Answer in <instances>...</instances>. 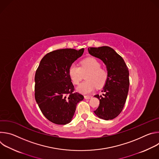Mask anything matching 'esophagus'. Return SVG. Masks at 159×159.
<instances>
[{
    "mask_svg": "<svg viewBox=\"0 0 159 159\" xmlns=\"http://www.w3.org/2000/svg\"><path fill=\"white\" fill-rule=\"evenodd\" d=\"M92 98H93V96H84V98L85 99H91Z\"/></svg>",
    "mask_w": 159,
    "mask_h": 159,
    "instance_id": "1",
    "label": "esophagus"
}]
</instances>
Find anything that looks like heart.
<instances>
[{"instance_id":"obj_1","label":"heart","mask_w":159,"mask_h":159,"mask_svg":"<svg viewBox=\"0 0 159 159\" xmlns=\"http://www.w3.org/2000/svg\"><path fill=\"white\" fill-rule=\"evenodd\" d=\"M88 73L87 81L81 83L77 90L83 94H89L96 87H101L104 85L107 79V72L101 68L100 62L94 58H87L80 62V66L72 64L69 69V75L74 84H79L83 77V74Z\"/></svg>"}]
</instances>
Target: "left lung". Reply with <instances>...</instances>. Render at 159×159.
I'll return each mask as SVG.
<instances>
[{"instance_id": "1", "label": "left lung", "mask_w": 159, "mask_h": 159, "mask_svg": "<svg viewBox=\"0 0 159 159\" xmlns=\"http://www.w3.org/2000/svg\"><path fill=\"white\" fill-rule=\"evenodd\" d=\"M88 51L101 59L107 70V81L102 90L104 94L94 96L99 99V106L94 112L99 118L112 120L120 114L126 102L129 85V70L123 58L111 47L89 48Z\"/></svg>"}]
</instances>
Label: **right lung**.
I'll list each match as a JSON object with an SVG mask.
<instances>
[{
	"label": "right lung",
	"mask_w": 159,
	"mask_h": 159,
	"mask_svg": "<svg viewBox=\"0 0 159 159\" xmlns=\"http://www.w3.org/2000/svg\"><path fill=\"white\" fill-rule=\"evenodd\" d=\"M84 49H60L47 53L41 59L36 71L34 96L43 115L57 125L69 123L77 103L84 96L74 93L69 75L70 66Z\"/></svg>",
	"instance_id": "obj_1"
}]
</instances>
